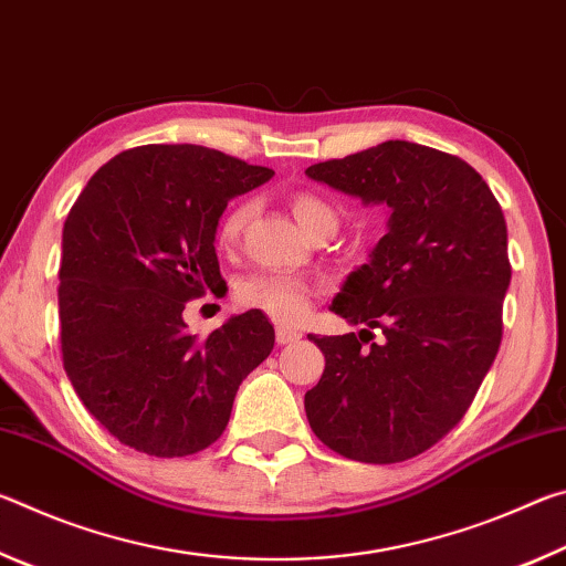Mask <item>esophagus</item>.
Masks as SVG:
<instances>
[{
	"instance_id": "1",
	"label": "esophagus",
	"mask_w": 566,
	"mask_h": 566,
	"mask_svg": "<svg viewBox=\"0 0 566 566\" xmlns=\"http://www.w3.org/2000/svg\"><path fill=\"white\" fill-rule=\"evenodd\" d=\"M300 337H302L300 332L286 329V327H276V344H280V347H284V344H294V342H300Z\"/></svg>"
}]
</instances>
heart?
<instances>
[{
	"instance_id": "heart-1",
	"label": "heart",
	"mask_w": 566,
	"mask_h": 566,
	"mask_svg": "<svg viewBox=\"0 0 566 566\" xmlns=\"http://www.w3.org/2000/svg\"><path fill=\"white\" fill-rule=\"evenodd\" d=\"M292 212L306 234H312L314 229L324 224H337L334 209L317 195H306V191L292 199ZM249 217H252V202H237L224 214L222 224H219V242L224 247L234 244L237 237L242 234L244 224L249 222ZM312 294H314V286L310 282L300 280V276L270 274V272L249 274L244 280L237 282V290H234L239 304L247 306V310L264 312L266 317L280 324L300 322L306 314Z\"/></svg>"
}]
</instances>
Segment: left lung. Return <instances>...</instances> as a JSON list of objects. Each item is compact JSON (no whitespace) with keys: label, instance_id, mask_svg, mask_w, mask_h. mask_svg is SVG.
Masks as SVG:
<instances>
[{"label":"left lung","instance_id":"obj_1","mask_svg":"<svg viewBox=\"0 0 566 566\" xmlns=\"http://www.w3.org/2000/svg\"><path fill=\"white\" fill-rule=\"evenodd\" d=\"M304 175L389 209L387 234L332 300L367 329L310 334L327 364L304 395L306 419L354 462H405L464 417L500 352L512 280L502 207L464 159L401 139ZM371 328L386 342L361 348Z\"/></svg>","mask_w":566,"mask_h":566}]
</instances>
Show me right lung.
Wrapping results in <instances>:
<instances>
[{"label": "right lung", "instance_id": "obj_1", "mask_svg": "<svg viewBox=\"0 0 566 566\" xmlns=\"http://www.w3.org/2000/svg\"><path fill=\"white\" fill-rule=\"evenodd\" d=\"M272 169L199 145L127 149L94 171L62 232V357L92 417L137 452L187 457L224 432L237 389L270 357L262 312L207 339L187 332L189 300L224 284L217 227L227 202Z\"/></svg>", "mask_w": 566, "mask_h": 566}]
</instances>
